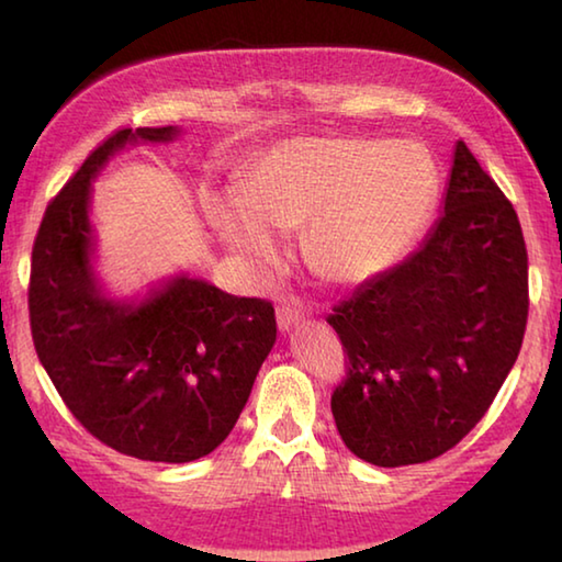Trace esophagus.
Wrapping results in <instances>:
<instances>
[{
	"label": "esophagus",
	"mask_w": 562,
	"mask_h": 562,
	"mask_svg": "<svg viewBox=\"0 0 562 562\" xmlns=\"http://www.w3.org/2000/svg\"><path fill=\"white\" fill-rule=\"evenodd\" d=\"M304 319L302 304L297 300H284L278 307V327L280 331H290Z\"/></svg>",
	"instance_id": "1"
}]
</instances>
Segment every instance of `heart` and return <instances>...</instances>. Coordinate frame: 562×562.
Returning <instances> with one entry per match:
<instances>
[{"mask_svg": "<svg viewBox=\"0 0 562 562\" xmlns=\"http://www.w3.org/2000/svg\"><path fill=\"white\" fill-rule=\"evenodd\" d=\"M439 193V170L414 140L300 138L250 166L237 190H217L207 221L245 260L270 270L280 247L270 227L306 225L304 250L329 280L382 274L422 233Z\"/></svg>", "mask_w": 562, "mask_h": 562, "instance_id": "b5f03b06", "label": "heart"}]
</instances>
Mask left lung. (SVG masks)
I'll return each instance as SVG.
<instances>
[{"label":"left lung","mask_w":562,"mask_h":562,"mask_svg":"<svg viewBox=\"0 0 562 562\" xmlns=\"http://www.w3.org/2000/svg\"><path fill=\"white\" fill-rule=\"evenodd\" d=\"M526 319L518 215L459 140L441 217L424 245L327 317L349 357L331 394L341 441L384 469L453 449L516 364Z\"/></svg>","instance_id":"left-lung-1"}]
</instances>
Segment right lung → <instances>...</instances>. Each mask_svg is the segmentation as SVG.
<instances>
[{"label":"right lung","mask_w":562,"mask_h":562,"mask_svg":"<svg viewBox=\"0 0 562 562\" xmlns=\"http://www.w3.org/2000/svg\"><path fill=\"white\" fill-rule=\"evenodd\" d=\"M178 136L123 128L103 140L46 207L30 282L36 355L66 406L111 449L158 463L203 459L227 439L278 339L268 300L186 272L116 297L99 278L93 180L123 148Z\"/></svg>","instance_id":"add662e5"}]
</instances>
